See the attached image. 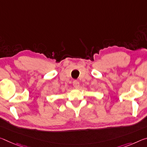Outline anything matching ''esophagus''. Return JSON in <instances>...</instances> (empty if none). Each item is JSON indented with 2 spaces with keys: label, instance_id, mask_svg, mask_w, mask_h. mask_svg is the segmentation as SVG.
<instances>
[{
  "label": "esophagus",
  "instance_id": "34e87169",
  "mask_svg": "<svg viewBox=\"0 0 147 147\" xmlns=\"http://www.w3.org/2000/svg\"><path fill=\"white\" fill-rule=\"evenodd\" d=\"M73 86L75 88H78L79 86H80V84H79V82L78 80H74L73 81Z\"/></svg>",
  "mask_w": 147,
  "mask_h": 147
}]
</instances>
